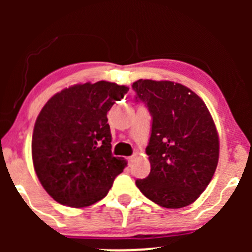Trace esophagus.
Instances as JSON below:
<instances>
[{"label": "esophagus", "mask_w": 252, "mask_h": 252, "mask_svg": "<svg viewBox=\"0 0 252 252\" xmlns=\"http://www.w3.org/2000/svg\"><path fill=\"white\" fill-rule=\"evenodd\" d=\"M135 158H136V155H132V156H129V158H126V160H128V163L129 164H131L135 161Z\"/></svg>", "instance_id": "34e87169"}]
</instances>
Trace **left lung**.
Listing matches in <instances>:
<instances>
[{
	"label": "left lung",
	"instance_id": "1",
	"mask_svg": "<svg viewBox=\"0 0 252 252\" xmlns=\"http://www.w3.org/2000/svg\"><path fill=\"white\" fill-rule=\"evenodd\" d=\"M132 89L153 117L146 148L150 173L136 186L162 207L189 206L209 186L218 164L219 136L209 109L179 83L140 79Z\"/></svg>",
	"mask_w": 252,
	"mask_h": 252
}]
</instances>
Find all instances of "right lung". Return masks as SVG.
<instances>
[{"instance_id":"right-lung-1","label":"right lung","mask_w":252,"mask_h":252,"mask_svg":"<svg viewBox=\"0 0 252 252\" xmlns=\"http://www.w3.org/2000/svg\"><path fill=\"white\" fill-rule=\"evenodd\" d=\"M129 88L100 80L62 90L34 126L32 158L40 184L54 200L86 207L108 194L126 161L111 154L106 114Z\"/></svg>"}]
</instances>
